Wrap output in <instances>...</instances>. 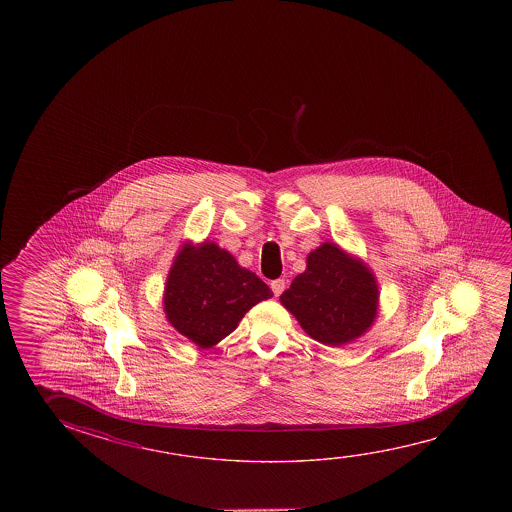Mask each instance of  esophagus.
<instances>
[{
  "label": "esophagus",
  "instance_id": "1",
  "mask_svg": "<svg viewBox=\"0 0 512 512\" xmlns=\"http://www.w3.org/2000/svg\"><path fill=\"white\" fill-rule=\"evenodd\" d=\"M284 289L285 282L282 278H278V280H273V282H271V291H273L275 296H280V294L284 293Z\"/></svg>",
  "mask_w": 512,
  "mask_h": 512
}]
</instances>
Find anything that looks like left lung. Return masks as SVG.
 Instances as JSON below:
<instances>
[{
	"instance_id": "8db88e82",
	"label": "left lung",
	"mask_w": 512,
	"mask_h": 512,
	"mask_svg": "<svg viewBox=\"0 0 512 512\" xmlns=\"http://www.w3.org/2000/svg\"><path fill=\"white\" fill-rule=\"evenodd\" d=\"M280 302L312 339L343 346L368 332L377 318L375 275L337 244L323 243L307 257V268L282 293Z\"/></svg>"
}]
</instances>
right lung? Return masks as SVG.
I'll use <instances>...</instances> for the list:
<instances>
[{"label": "right lung", "instance_id": "right-lung-1", "mask_svg": "<svg viewBox=\"0 0 512 512\" xmlns=\"http://www.w3.org/2000/svg\"><path fill=\"white\" fill-rule=\"evenodd\" d=\"M271 296L268 285L218 244L185 243L166 280L164 312L182 336L212 348L234 332L253 305Z\"/></svg>", "mask_w": 512, "mask_h": 512}]
</instances>
